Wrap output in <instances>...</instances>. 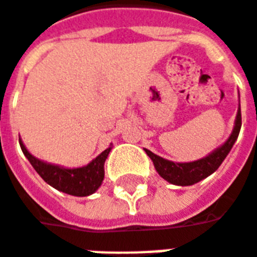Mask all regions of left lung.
I'll use <instances>...</instances> for the list:
<instances>
[{
    "mask_svg": "<svg viewBox=\"0 0 257 257\" xmlns=\"http://www.w3.org/2000/svg\"><path fill=\"white\" fill-rule=\"evenodd\" d=\"M240 128L241 109L238 107L234 127H233V131H231L230 137L227 138L226 142L221 145L219 148H217L209 156L196 160V161H192V163H173V161H169V160L160 157L157 154L152 153L148 149H145V152L152 158L156 171L163 179L172 183V184H176V186H192V184L203 180L217 171L231 150L237 138H238Z\"/></svg>",
    "mask_w": 257,
    "mask_h": 257,
    "instance_id": "8db88e82",
    "label": "left lung"
}]
</instances>
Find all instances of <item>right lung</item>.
<instances>
[{
  "label": "right lung",
  "instance_id": "right-lung-1",
  "mask_svg": "<svg viewBox=\"0 0 257 257\" xmlns=\"http://www.w3.org/2000/svg\"><path fill=\"white\" fill-rule=\"evenodd\" d=\"M19 142H20L23 153L28 158V161L34 167L35 171L39 173V176L47 184L54 187L55 190L62 191L65 194L73 195V196H88L96 192L101 186L104 180V163L107 160L108 153L111 152V148L100 153L88 165L70 169V168H63L40 161L39 158L34 157L27 150L20 138H19Z\"/></svg>",
  "mask_w": 257,
  "mask_h": 257
}]
</instances>
